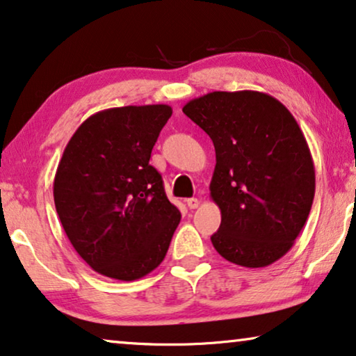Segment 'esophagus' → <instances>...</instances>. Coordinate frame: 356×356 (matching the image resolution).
I'll return each instance as SVG.
<instances>
[{
    "mask_svg": "<svg viewBox=\"0 0 356 356\" xmlns=\"http://www.w3.org/2000/svg\"><path fill=\"white\" fill-rule=\"evenodd\" d=\"M185 203H187V207L190 209H197L198 204H200V200L198 198H187V200H185Z\"/></svg>",
    "mask_w": 356,
    "mask_h": 356,
    "instance_id": "esophagus-1",
    "label": "esophagus"
}]
</instances>
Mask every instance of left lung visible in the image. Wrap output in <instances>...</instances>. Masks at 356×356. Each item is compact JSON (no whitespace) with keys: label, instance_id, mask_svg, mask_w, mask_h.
<instances>
[{"label":"left lung","instance_id":"left-lung-1","mask_svg":"<svg viewBox=\"0 0 356 356\" xmlns=\"http://www.w3.org/2000/svg\"><path fill=\"white\" fill-rule=\"evenodd\" d=\"M185 116L216 149L209 192L221 209L213 247L227 261L264 268L292 248L314 198V164L302 129L271 95L240 90L190 99Z\"/></svg>","mask_w":356,"mask_h":356}]
</instances>
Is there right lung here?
Listing matches in <instances>:
<instances>
[{"instance_id":"right-lung-1","label":"right lung","mask_w":356,"mask_h":356,"mask_svg":"<svg viewBox=\"0 0 356 356\" xmlns=\"http://www.w3.org/2000/svg\"><path fill=\"white\" fill-rule=\"evenodd\" d=\"M168 104L99 111L64 148L53 195L72 247L93 271L135 280L156 269L180 222L163 179L149 164Z\"/></svg>"}]
</instances>
